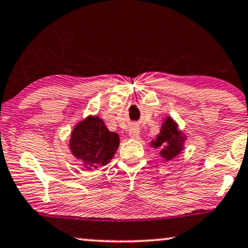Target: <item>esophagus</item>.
Segmentation results:
<instances>
[{"mask_svg": "<svg viewBox=\"0 0 248 248\" xmlns=\"http://www.w3.org/2000/svg\"><path fill=\"white\" fill-rule=\"evenodd\" d=\"M128 136L130 137V139L133 140H136L140 137V129L137 126H131L130 129H129V133H128Z\"/></svg>", "mask_w": 248, "mask_h": 248, "instance_id": "esophagus-1", "label": "esophagus"}]
</instances>
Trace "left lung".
Instances as JSON below:
<instances>
[{
    "instance_id": "1",
    "label": "left lung",
    "mask_w": 248,
    "mask_h": 248,
    "mask_svg": "<svg viewBox=\"0 0 248 248\" xmlns=\"http://www.w3.org/2000/svg\"><path fill=\"white\" fill-rule=\"evenodd\" d=\"M186 134L178 128V124L170 115L162 120L160 133L150 143V146L159 150V155L165 161H170L184 150Z\"/></svg>"
}]
</instances>
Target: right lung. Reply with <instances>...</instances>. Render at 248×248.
<instances>
[{
  "label": "right lung",
  "mask_w": 248,
  "mask_h": 248,
  "mask_svg": "<svg viewBox=\"0 0 248 248\" xmlns=\"http://www.w3.org/2000/svg\"><path fill=\"white\" fill-rule=\"evenodd\" d=\"M120 139L98 115H88L71 131L70 151L88 170L105 166L117 152Z\"/></svg>",
  "instance_id": "add662e5"
}]
</instances>
